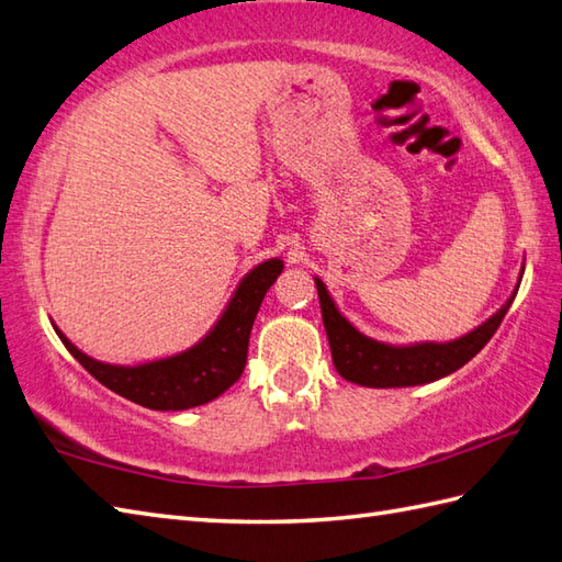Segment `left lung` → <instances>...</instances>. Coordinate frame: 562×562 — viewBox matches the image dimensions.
<instances>
[{
	"label": "left lung",
	"mask_w": 562,
	"mask_h": 562,
	"mask_svg": "<svg viewBox=\"0 0 562 562\" xmlns=\"http://www.w3.org/2000/svg\"><path fill=\"white\" fill-rule=\"evenodd\" d=\"M316 286L335 369L345 381L367 387L422 385L462 369L469 359H474L479 351L486 347L495 330L501 328L505 313L515 299L510 296V302L495 313L493 318H488L484 325H479L476 330L454 342L390 347L361 335L355 325L345 316H340V311L335 308L328 290H325V284L318 278Z\"/></svg>",
	"instance_id": "obj_1"
}]
</instances>
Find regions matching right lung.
<instances>
[{
  "instance_id": "add662e5",
  "label": "right lung",
  "mask_w": 562,
  "mask_h": 562,
  "mask_svg": "<svg viewBox=\"0 0 562 562\" xmlns=\"http://www.w3.org/2000/svg\"><path fill=\"white\" fill-rule=\"evenodd\" d=\"M282 272V260L272 258L254 268L234 292L229 306L215 328L184 355L143 363V367H110L78 351L57 328L74 359L112 393L132 400L140 407L179 412L220 397L239 381L249 351V335L256 313L270 284Z\"/></svg>"
}]
</instances>
